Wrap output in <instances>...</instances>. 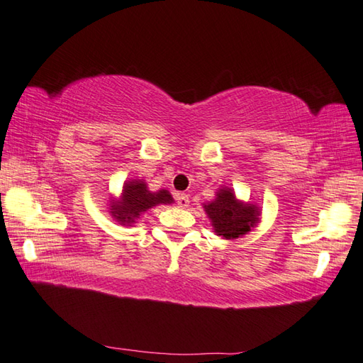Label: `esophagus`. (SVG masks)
Instances as JSON below:
<instances>
[{
    "instance_id": "34e87169",
    "label": "esophagus",
    "mask_w": 363,
    "mask_h": 363,
    "mask_svg": "<svg viewBox=\"0 0 363 363\" xmlns=\"http://www.w3.org/2000/svg\"><path fill=\"white\" fill-rule=\"evenodd\" d=\"M176 201H177V206L182 207V209H186V207H189L190 204V198L186 194H176Z\"/></svg>"
}]
</instances>
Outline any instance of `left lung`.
Returning <instances> with one entry per match:
<instances>
[{"label":"left lung","instance_id":"left-lung-1","mask_svg":"<svg viewBox=\"0 0 363 363\" xmlns=\"http://www.w3.org/2000/svg\"><path fill=\"white\" fill-rule=\"evenodd\" d=\"M204 211L215 233L225 238H238L248 234L260 217L257 206L238 201L234 190L229 187H221L213 201L204 204Z\"/></svg>","mask_w":363,"mask_h":363}]
</instances>
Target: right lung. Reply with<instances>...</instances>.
<instances>
[{"label":"right lung","instance_id":"1","mask_svg":"<svg viewBox=\"0 0 363 363\" xmlns=\"http://www.w3.org/2000/svg\"><path fill=\"white\" fill-rule=\"evenodd\" d=\"M173 196L168 190L150 191L140 179L125 182L120 201H111V215L120 225L130 226L143 212L157 204H172Z\"/></svg>","mask_w":363,"mask_h":363}]
</instances>
